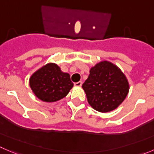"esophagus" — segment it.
<instances>
[{
    "label": "esophagus",
    "instance_id": "esophagus-1",
    "mask_svg": "<svg viewBox=\"0 0 154 154\" xmlns=\"http://www.w3.org/2000/svg\"><path fill=\"white\" fill-rule=\"evenodd\" d=\"M82 85V82H81V81L78 82L74 83V85L75 86V87H81Z\"/></svg>",
    "mask_w": 154,
    "mask_h": 154
}]
</instances>
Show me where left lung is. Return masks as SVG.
I'll use <instances>...</instances> for the list:
<instances>
[{
  "label": "left lung",
  "mask_w": 154,
  "mask_h": 154,
  "mask_svg": "<svg viewBox=\"0 0 154 154\" xmlns=\"http://www.w3.org/2000/svg\"><path fill=\"white\" fill-rule=\"evenodd\" d=\"M82 88L91 106L100 112H106L116 109L123 102L129 84L118 66L105 60L91 69Z\"/></svg>",
  "instance_id": "left-lung-1"
}]
</instances>
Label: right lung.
Returning a JSON list of instances; mask_svg holds the SVG:
<instances>
[{
  "label": "right lung",
  "mask_w": 154,
  "mask_h": 154,
  "mask_svg": "<svg viewBox=\"0 0 154 154\" xmlns=\"http://www.w3.org/2000/svg\"><path fill=\"white\" fill-rule=\"evenodd\" d=\"M29 85L42 101L55 102L68 94L73 83L69 73L61 71L57 64L50 63L32 75Z\"/></svg>",
  "instance_id": "add662e5"
}]
</instances>
